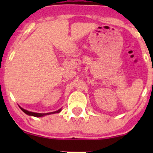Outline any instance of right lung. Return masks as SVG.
<instances>
[{
    "label": "right lung",
    "instance_id": "obj_1",
    "mask_svg": "<svg viewBox=\"0 0 153 153\" xmlns=\"http://www.w3.org/2000/svg\"><path fill=\"white\" fill-rule=\"evenodd\" d=\"M20 108H21V109H22L23 111L24 112V113L26 114H28L29 116H33V117H43V116H45V115H47V114H52L59 113V112H60V111H61V109H59L58 111H54V112H50V113L40 114V113H34V112L29 111H26L25 109H24V108H22V107H20Z\"/></svg>",
    "mask_w": 153,
    "mask_h": 153
}]
</instances>
